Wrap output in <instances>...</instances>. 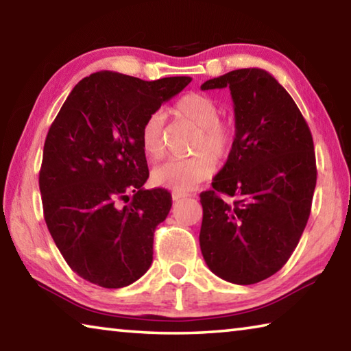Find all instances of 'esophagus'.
Instances as JSON below:
<instances>
[{"instance_id": "1", "label": "esophagus", "mask_w": 351, "mask_h": 351, "mask_svg": "<svg viewBox=\"0 0 351 351\" xmlns=\"http://www.w3.org/2000/svg\"><path fill=\"white\" fill-rule=\"evenodd\" d=\"M171 198H173V201H180V199H182V198H187V193L173 192V193H171Z\"/></svg>"}]
</instances>
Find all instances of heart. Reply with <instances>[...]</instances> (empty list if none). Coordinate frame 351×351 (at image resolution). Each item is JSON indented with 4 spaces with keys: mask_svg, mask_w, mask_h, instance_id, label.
<instances>
[{
    "mask_svg": "<svg viewBox=\"0 0 351 351\" xmlns=\"http://www.w3.org/2000/svg\"><path fill=\"white\" fill-rule=\"evenodd\" d=\"M173 114L197 130L190 150L193 156L170 159L153 170V182L173 192H189L215 171V159L229 156L234 145L232 121L219 119V106L212 97L199 93L182 96L173 105ZM141 147L145 156L158 161L164 156L162 116L159 112L147 119L141 130Z\"/></svg>",
    "mask_w": 351,
    "mask_h": 351,
    "instance_id": "heart-1",
    "label": "heart"
}]
</instances>
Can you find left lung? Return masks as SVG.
<instances>
[{"mask_svg":"<svg viewBox=\"0 0 351 351\" xmlns=\"http://www.w3.org/2000/svg\"><path fill=\"white\" fill-rule=\"evenodd\" d=\"M229 88L235 138L203 206L199 246L213 274L252 285L283 268L311 212L317 170L313 136L293 97L265 69L210 79L201 90ZM221 194L235 196L232 204Z\"/></svg>","mask_w":351,"mask_h":351,"instance_id":"left-lung-1","label":"left lung"}]
</instances>
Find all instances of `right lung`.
Instances as JSON below:
<instances>
[{"mask_svg":"<svg viewBox=\"0 0 351 351\" xmlns=\"http://www.w3.org/2000/svg\"><path fill=\"white\" fill-rule=\"evenodd\" d=\"M190 82L100 71L77 83L52 122L38 180L45 221L85 280L123 288L150 268L154 229L167 218L171 195L142 187L148 167L141 130Z\"/></svg>","mask_w":351,"mask_h":351,"instance_id":"right-lung-1","label":"right lung"}]
</instances>
